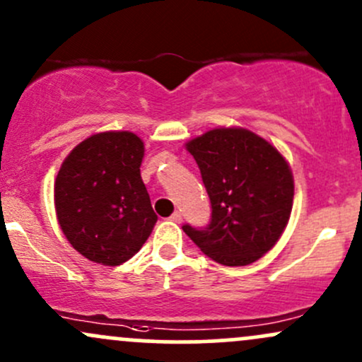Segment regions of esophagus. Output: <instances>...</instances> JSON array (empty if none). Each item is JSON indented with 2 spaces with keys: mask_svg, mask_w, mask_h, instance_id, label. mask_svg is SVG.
Masks as SVG:
<instances>
[{
  "mask_svg": "<svg viewBox=\"0 0 362 362\" xmlns=\"http://www.w3.org/2000/svg\"><path fill=\"white\" fill-rule=\"evenodd\" d=\"M170 220L175 221V223H180V221H182V213L180 211H175L172 216H170Z\"/></svg>",
  "mask_w": 362,
  "mask_h": 362,
  "instance_id": "34e87169",
  "label": "esophagus"
}]
</instances>
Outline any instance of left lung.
<instances>
[{
    "label": "left lung",
    "mask_w": 362,
    "mask_h": 362,
    "mask_svg": "<svg viewBox=\"0 0 362 362\" xmlns=\"http://www.w3.org/2000/svg\"><path fill=\"white\" fill-rule=\"evenodd\" d=\"M185 148L201 170L211 221L184 232L206 256L245 266L264 256L284 233L293 202L292 170L280 151L240 127H221Z\"/></svg>",
    "instance_id": "left-lung-1"
}]
</instances>
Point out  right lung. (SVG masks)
<instances>
[{"label": "right lung", "instance_id": "right-lung-1", "mask_svg": "<svg viewBox=\"0 0 362 362\" xmlns=\"http://www.w3.org/2000/svg\"><path fill=\"white\" fill-rule=\"evenodd\" d=\"M144 142L101 132L75 146L54 180L58 223L71 247L94 263L118 266L139 252L158 216L141 178Z\"/></svg>", "mask_w": 362, "mask_h": 362}]
</instances>
